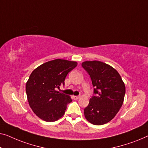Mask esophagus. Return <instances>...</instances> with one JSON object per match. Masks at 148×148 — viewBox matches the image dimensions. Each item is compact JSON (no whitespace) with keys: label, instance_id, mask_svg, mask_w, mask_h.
<instances>
[{"label":"esophagus","instance_id":"esophagus-1","mask_svg":"<svg viewBox=\"0 0 148 148\" xmlns=\"http://www.w3.org/2000/svg\"><path fill=\"white\" fill-rule=\"evenodd\" d=\"M80 98V96H73V99L74 100H77Z\"/></svg>","mask_w":148,"mask_h":148}]
</instances>
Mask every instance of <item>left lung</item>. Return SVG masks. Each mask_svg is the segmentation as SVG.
Segmentation results:
<instances>
[{
    "label": "left lung",
    "mask_w": 148,
    "mask_h": 148,
    "mask_svg": "<svg viewBox=\"0 0 148 148\" xmlns=\"http://www.w3.org/2000/svg\"><path fill=\"white\" fill-rule=\"evenodd\" d=\"M82 66L90 75L96 94L84 109L85 118L96 125L107 123L115 117L123 103L125 83L115 68L104 62L86 61Z\"/></svg>",
    "instance_id": "left-lung-1"
}]
</instances>
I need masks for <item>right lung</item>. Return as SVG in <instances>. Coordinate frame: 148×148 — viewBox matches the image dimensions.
I'll return each mask as SVG.
<instances>
[{"instance_id": "obj_1", "label": "right lung", "mask_w": 148, "mask_h": 148, "mask_svg": "<svg viewBox=\"0 0 148 148\" xmlns=\"http://www.w3.org/2000/svg\"><path fill=\"white\" fill-rule=\"evenodd\" d=\"M77 64L76 62L56 59L41 64L30 74L25 86L27 101L41 119L53 122L64 115L66 106L72 100L56 89L64 84L67 74Z\"/></svg>"}]
</instances>
